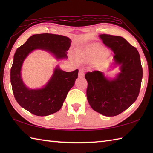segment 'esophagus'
Instances as JSON below:
<instances>
[{
  "instance_id": "1",
  "label": "esophagus",
  "mask_w": 153,
  "mask_h": 153,
  "mask_svg": "<svg viewBox=\"0 0 153 153\" xmlns=\"http://www.w3.org/2000/svg\"><path fill=\"white\" fill-rule=\"evenodd\" d=\"M79 77H83L84 76V71L82 70H80L79 71Z\"/></svg>"
}]
</instances>
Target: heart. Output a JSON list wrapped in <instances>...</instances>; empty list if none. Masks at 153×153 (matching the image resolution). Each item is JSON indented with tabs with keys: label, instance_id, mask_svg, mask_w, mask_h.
Listing matches in <instances>:
<instances>
[{
	"label": "heart",
	"instance_id": "obj_1",
	"mask_svg": "<svg viewBox=\"0 0 153 153\" xmlns=\"http://www.w3.org/2000/svg\"><path fill=\"white\" fill-rule=\"evenodd\" d=\"M107 53V50L105 47L99 45H93L91 47L79 48L76 51V58L77 61L83 62L91 57L95 56H102Z\"/></svg>",
	"mask_w": 153,
	"mask_h": 153
}]
</instances>
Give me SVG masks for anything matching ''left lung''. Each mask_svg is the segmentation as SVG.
<instances>
[{"label": "left lung", "mask_w": 153, "mask_h": 153, "mask_svg": "<svg viewBox=\"0 0 153 153\" xmlns=\"http://www.w3.org/2000/svg\"><path fill=\"white\" fill-rule=\"evenodd\" d=\"M99 37L114 53L110 68H118L120 71L114 77L100 71L86 73L87 98L95 111L114 116L128 109L137 98L143 78L141 58L137 48L123 37L106 34Z\"/></svg>", "instance_id": "8db88e82"}]
</instances>
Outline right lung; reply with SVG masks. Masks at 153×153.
Instances as JSON below:
<instances>
[{
	"label": "right lung",
	"instance_id": "1",
	"mask_svg": "<svg viewBox=\"0 0 153 153\" xmlns=\"http://www.w3.org/2000/svg\"><path fill=\"white\" fill-rule=\"evenodd\" d=\"M71 43L70 39L64 35L37 34L31 36L16 50L10 70V82L15 99L22 108L39 116L51 115L61 108L77 78L78 70L67 72L57 65L45 85L41 88L31 89L23 81L22 69L26 58L35 50L48 52L56 60L67 59Z\"/></svg>",
	"mask_w": 153,
	"mask_h": 153
}]
</instances>
